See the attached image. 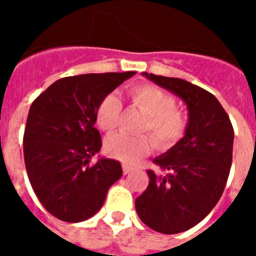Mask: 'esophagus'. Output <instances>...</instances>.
<instances>
[{"instance_id": "34e87169", "label": "esophagus", "mask_w": 256, "mask_h": 256, "mask_svg": "<svg viewBox=\"0 0 256 256\" xmlns=\"http://www.w3.org/2000/svg\"><path fill=\"white\" fill-rule=\"evenodd\" d=\"M132 172H133L132 166H130V165H126V164L123 165V173L124 174H130V173H132Z\"/></svg>"}]
</instances>
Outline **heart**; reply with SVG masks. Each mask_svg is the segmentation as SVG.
<instances>
[{"label": "heart", "mask_w": 256, "mask_h": 256, "mask_svg": "<svg viewBox=\"0 0 256 256\" xmlns=\"http://www.w3.org/2000/svg\"><path fill=\"white\" fill-rule=\"evenodd\" d=\"M128 96L133 105L146 114L137 137L119 134L110 136L105 142V151L108 156L120 160L126 164H136L152 151L154 146L159 150H169L177 144L187 130L186 115L177 108V100L170 94L158 86L137 84L128 90ZM120 98L115 94H108L102 97L96 108V123L104 132L116 130L120 120Z\"/></svg>", "instance_id": "heart-1"}]
</instances>
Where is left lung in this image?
Here are the masks:
<instances>
[{
  "mask_svg": "<svg viewBox=\"0 0 256 256\" xmlns=\"http://www.w3.org/2000/svg\"><path fill=\"white\" fill-rule=\"evenodd\" d=\"M186 102V134L148 169V188L136 198L140 219L151 230L180 234L200 223L216 206L230 176L234 126L216 96L180 78L144 73Z\"/></svg>",
  "mask_w": 256,
  "mask_h": 256,
  "instance_id": "8db88e82",
  "label": "left lung"
}]
</instances>
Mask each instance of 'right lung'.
<instances>
[{
	"label": "right lung",
	"instance_id": "add662e5",
	"mask_svg": "<svg viewBox=\"0 0 256 256\" xmlns=\"http://www.w3.org/2000/svg\"><path fill=\"white\" fill-rule=\"evenodd\" d=\"M82 74L52 83L33 101L24 130V162L33 191L60 220L78 223L102 206L108 187L122 177L120 162L91 158L102 146L94 128L105 94L134 76Z\"/></svg>",
	"mask_w": 256,
	"mask_h": 256
}]
</instances>
